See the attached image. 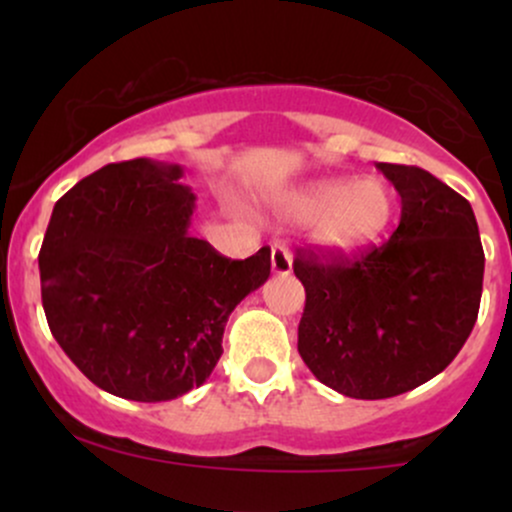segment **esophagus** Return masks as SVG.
<instances>
[{"mask_svg":"<svg viewBox=\"0 0 512 512\" xmlns=\"http://www.w3.org/2000/svg\"><path fill=\"white\" fill-rule=\"evenodd\" d=\"M291 267H293V257L289 248L281 243L272 245V272L284 276V274H291Z\"/></svg>","mask_w":512,"mask_h":512,"instance_id":"obj_1","label":"esophagus"}]
</instances>
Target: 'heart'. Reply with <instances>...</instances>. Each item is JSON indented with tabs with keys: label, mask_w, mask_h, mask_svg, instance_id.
<instances>
[{
	"label": "heart",
	"mask_w": 512,
	"mask_h": 512,
	"mask_svg": "<svg viewBox=\"0 0 512 512\" xmlns=\"http://www.w3.org/2000/svg\"><path fill=\"white\" fill-rule=\"evenodd\" d=\"M289 221L313 223L322 248L351 252L375 243L392 219V195L378 178L320 180L276 202Z\"/></svg>",
	"instance_id": "b5f03b06"
}]
</instances>
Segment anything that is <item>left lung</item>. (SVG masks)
Instances as JSON below:
<instances>
[{
    "instance_id": "1",
    "label": "left lung",
    "mask_w": 512,
    "mask_h": 512,
    "mask_svg": "<svg viewBox=\"0 0 512 512\" xmlns=\"http://www.w3.org/2000/svg\"><path fill=\"white\" fill-rule=\"evenodd\" d=\"M402 197L390 240L346 257L298 250V354L346 397L385 399L436 378L479 315L484 248L472 204L424 168L378 163Z\"/></svg>"
}]
</instances>
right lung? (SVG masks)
<instances>
[{"instance_id": "obj_1", "label": "right lung", "mask_w": 512, "mask_h": 512, "mask_svg": "<svg viewBox=\"0 0 512 512\" xmlns=\"http://www.w3.org/2000/svg\"><path fill=\"white\" fill-rule=\"evenodd\" d=\"M180 178L175 163H108L57 199L38 255L52 337L93 385L134 402L202 385L228 315L272 269L269 248L231 260L190 236Z\"/></svg>"}]
</instances>
